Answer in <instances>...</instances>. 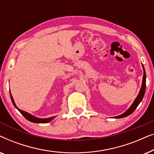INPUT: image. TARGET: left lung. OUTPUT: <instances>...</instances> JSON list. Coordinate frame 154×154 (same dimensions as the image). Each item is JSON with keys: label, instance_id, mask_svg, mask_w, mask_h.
Segmentation results:
<instances>
[{"label": "left lung", "instance_id": "8db88e82", "mask_svg": "<svg viewBox=\"0 0 154 154\" xmlns=\"http://www.w3.org/2000/svg\"><path fill=\"white\" fill-rule=\"evenodd\" d=\"M142 65V68H143V71H144V75H143V79H142V86H141L140 92H139L138 95L137 96V97L135 98V100L132 103L131 106H130V108L128 109L125 112H124L122 114L118 116H115L113 117L114 119H122V118L126 117L128 116H129L131 114V113L133 112V111L137 109V107L138 106V105L140 104V103L142 102L143 97H144V94H145V90H146V72H145V69L144 67V65Z\"/></svg>", "mask_w": 154, "mask_h": 154}]
</instances>
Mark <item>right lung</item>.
<instances>
[{"label": "right lung", "mask_w": 154, "mask_h": 154, "mask_svg": "<svg viewBox=\"0 0 154 154\" xmlns=\"http://www.w3.org/2000/svg\"><path fill=\"white\" fill-rule=\"evenodd\" d=\"M10 98H11L12 102L14 106V107H15V108L17 109V110L20 111L21 113H22V115L25 118V119H26L29 121L32 122V123H49V122L52 121V120H53L54 118L56 117V116H52V117H50V118H47V119H41V118L35 117V116H34L31 115V113H29L28 112H26V111H24L22 110V109H19L18 107L17 106L15 102H14V99H13V97H12V96L11 94V92H10Z\"/></svg>", "instance_id": "add662e5"}]
</instances>
